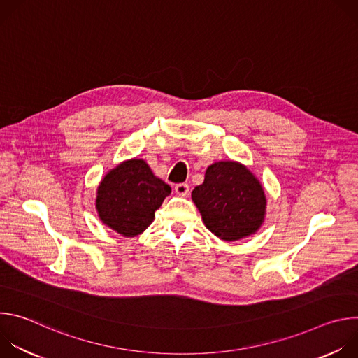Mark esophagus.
<instances>
[{
	"instance_id": "1",
	"label": "esophagus",
	"mask_w": 358,
	"mask_h": 358,
	"mask_svg": "<svg viewBox=\"0 0 358 358\" xmlns=\"http://www.w3.org/2000/svg\"><path fill=\"white\" fill-rule=\"evenodd\" d=\"M174 191H176L178 195H181V196H187L188 192H189V185L185 184V182L177 184V185L174 187Z\"/></svg>"
}]
</instances>
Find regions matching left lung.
<instances>
[{
    "mask_svg": "<svg viewBox=\"0 0 358 358\" xmlns=\"http://www.w3.org/2000/svg\"><path fill=\"white\" fill-rule=\"evenodd\" d=\"M192 201L203 224L222 241H238L257 232L265 220L262 184L243 164L218 162L194 188Z\"/></svg>",
    "mask_w": 358,
    "mask_h": 358,
    "instance_id": "obj_1",
    "label": "left lung"
}]
</instances>
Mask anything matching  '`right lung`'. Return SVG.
<instances>
[{
	"label": "right lung",
	"instance_id": "obj_1",
	"mask_svg": "<svg viewBox=\"0 0 358 358\" xmlns=\"http://www.w3.org/2000/svg\"><path fill=\"white\" fill-rule=\"evenodd\" d=\"M170 192L171 187L152 174L144 160H126L100 181L97 215L117 234L133 238L147 229Z\"/></svg>",
	"mask_w": 358,
	"mask_h": 358
}]
</instances>
